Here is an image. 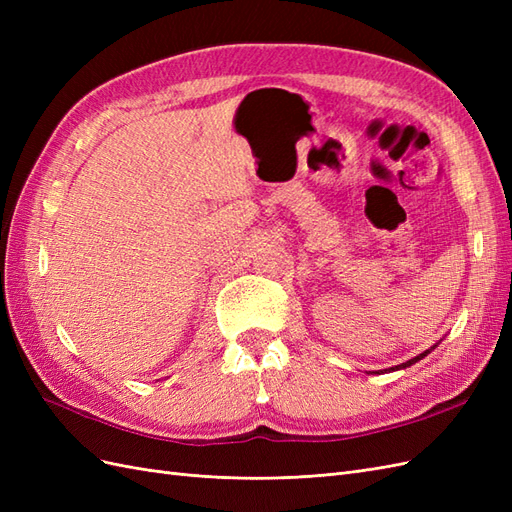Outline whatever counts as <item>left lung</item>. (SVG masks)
<instances>
[{"label": "left lung", "instance_id": "1", "mask_svg": "<svg viewBox=\"0 0 512 512\" xmlns=\"http://www.w3.org/2000/svg\"><path fill=\"white\" fill-rule=\"evenodd\" d=\"M440 344V342H438ZM438 344H433L429 350H425V352H421L418 356H414V359H410V361H406V363H401V365H395V367H391V369H384V371H397V369H406V367H410V365H414V363H418L421 359H425V356L431 352V350H436V346Z\"/></svg>", "mask_w": 512, "mask_h": 512}]
</instances>
